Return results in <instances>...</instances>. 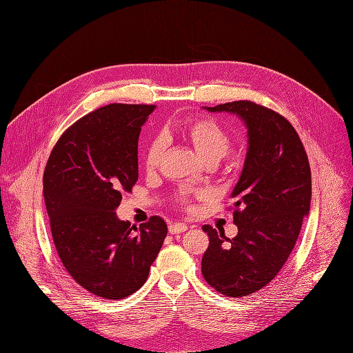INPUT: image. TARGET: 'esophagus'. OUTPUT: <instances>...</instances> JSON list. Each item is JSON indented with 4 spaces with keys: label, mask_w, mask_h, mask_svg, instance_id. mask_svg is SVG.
Listing matches in <instances>:
<instances>
[{
    "label": "esophagus",
    "mask_w": 353,
    "mask_h": 353,
    "mask_svg": "<svg viewBox=\"0 0 353 353\" xmlns=\"http://www.w3.org/2000/svg\"><path fill=\"white\" fill-rule=\"evenodd\" d=\"M189 228H188V225H183V223H173V225H170L169 226V232L172 233V234H179V233H183V232H186Z\"/></svg>",
    "instance_id": "obj_1"
}]
</instances>
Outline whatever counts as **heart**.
<instances>
[{"instance_id": "heart-1", "label": "heart", "mask_w": 353, "mask_h": 353, "mask_svg": "<svg viewBox=\"0 0 353 353\" xmlns=\"http://www.w3.org/2000/svg\"><path fill=\"white\" fill-rule=\"evenodd\" d=\"M179 137L193 147L197 156L206 163H217L223 159L230 150L232 134L229 130L219 123L213 117L197 116L184 120L177 127ZM164 153V143L160 139H156L148 145L144 165L148 172L157 169V165ZM200 196H206V192L199 193ZM183 200H186L183 197Z\"/></svg>"}]
</instances>
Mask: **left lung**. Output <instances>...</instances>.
I'll use <instances>...</instances> for the list:
<instances>
[{
    "mask_svg": "<svg viewBox=\"0 0 353 353\" xmlns=\"http://www.w3.org/2000/svg\"><path fill=\"white\" fill-rule=\"evenodd\" d=\"M208 110L237 114L248 125L249 150L232 193L237 236L205 225L209 248L201 259L214 290L242 298L270 283L292 253L310 208V165L299 134L277 111L250 100Z\"/></svg>",
    "mask_w": 353,
    "mask_h": 353,
    "instance_id": "8db88e82",
    "label": "left lung"
}]
</instances>
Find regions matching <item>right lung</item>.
I'll use <instances>...</instances> for the list:
<instances>
[{
	"label": "right lung",
	"instance_id": "right-lung-1",
	"mask_svg": "<svg viewBox=\"0 0 353 353\" xmlns=\"http://www.w3.org/2000/svg\"><path fill=\"white\" fill-rule=\"evenodd\" d=\"M154 108L113 103L91 111L65 130L46 164L55 249L72 279L104 299H124L144 285L167 234L159 216L137 229L114 212L139 179L140 130Z\"/></svg>",
	"mask_w": 353,
	"mask_h": 353
}]
</instances>
